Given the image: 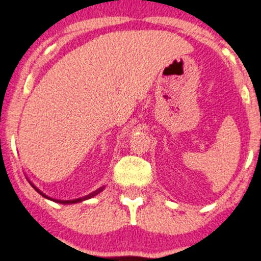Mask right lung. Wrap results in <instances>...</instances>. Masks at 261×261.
Segmentation results:
<instances>
[{
	"instance_id": "add662e5",
	"label": "right lung",
	"mask_w": 261,
	"mask_h": 261,
	"mask_svg": "<svg viewBox=\"0 0 261 261\" xmlns=\"http://www.w3.org/2000/svg\"><path fill=\"white\" fill-rule=\"evenodd\" d=\"M29 181H30V180H29ZM30 184H31V186H32V188H35V190H36V192H37V193H40V194H41L42 197H43V198H46V199H49V200H52V201H56V203H60V204H75V203H81V201H83V200H87V199H91V198L96 197L97 194H99V193L102 192L103 189H105V187H100L99 189L94 190L93 193H91V194L86 195V197L78 198V199H73V200H61V199H53V198H51V197H48V195H46V194H44L43 192H41V190L38 189V188L36 187L35 184L32 183V181H30Z\"/></svg>"
}]
</instances>
